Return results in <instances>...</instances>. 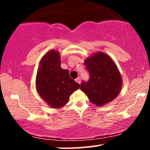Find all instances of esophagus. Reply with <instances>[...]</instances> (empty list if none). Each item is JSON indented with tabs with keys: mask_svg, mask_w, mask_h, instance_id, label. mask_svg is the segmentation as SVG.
<instances>
[{
	"mask_svg": "<svg viewBox=\"0 0 150 150\" xmlns=\"http://www.w3.org/2000/svg\"><path fill=\"white\" fill-rule=\"evenodd\" d=\"M75 81H76L77 83L80 84V82H81V79L80 78V77H77V79H75Z\"/></svg>",
	"mask_w": 150,
	"mask_h": 150,
	"instance_id": "esophagus-1",
	"label": "esophagus"
}]
</instances>
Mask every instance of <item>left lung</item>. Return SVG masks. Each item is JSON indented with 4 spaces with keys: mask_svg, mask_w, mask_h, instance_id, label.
<instances>
[{
    "mask_svg": "<svg viewBox=\"0 0 150 150\" xmlns=\"http://www.w3.org/2000/svg\"><path fill=\"white\" fill-rule=\"evenodd\" d=\"M90 78L82 82L80 89L89 101L98 106L111 102L118 97L122 87V77L112 58L106 53L97 52L85 60Z\"/></svg>",
    "mask_w": 150,
    "mask_h": 150,
    "instance_id": "8db88e82",
    "label": "left lung"
}]
</instances>
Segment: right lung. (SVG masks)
<instances>
[{
    "label": "right lung",
    "instance_id": "obj_1",
    "mask_svg": "<svg viewBox=\"0 0 150 150\" xmlns=\"http://www.w3.org/2000/svg\"><path fill=\"white\" fill-rule=\"evenodd\" d=\"M36 88L49 106L60 108L69 101L70 96L80 88V85L70 78L68 70L61 68L60 53L51 50L39 62Z\"/></svg>",
    "mask_w": 150,
    "mask_h": 150
}]
</instances>
